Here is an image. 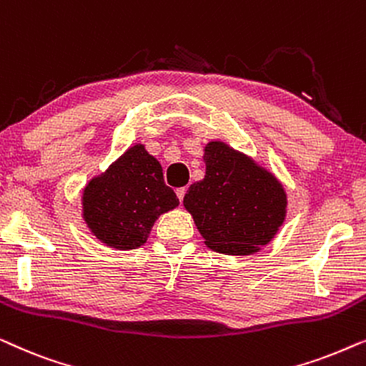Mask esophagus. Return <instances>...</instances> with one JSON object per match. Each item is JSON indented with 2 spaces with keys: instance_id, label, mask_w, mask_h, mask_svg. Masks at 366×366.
I'll return each mask as SVG.
<instances>
[{
  "instance_id": "1",
  "label": "esophagus",
  "mask_w": 366,
  "mask_h": 366,
  "mask_svg": "<svg viewBox=\"0 0 366 366\" xmlns=\"http://www.w3.org/2000/svg\"><path fill=\"white\" fill-rule=\"evenodd\" d=\"M184 193H187V188H178V189H177V197H178V199H179V203L183 202Z\"/></svg>"
}]
</instances>
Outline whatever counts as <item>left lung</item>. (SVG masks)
<instances>
[{"instance_id":"left-lung-1","label":"left lung","mask_w":366,"mask_h":366,"mask_svg":"<svg viewBox=\"0 0 366 366\" xmlns=\"http://www.w3.org/2000/svg\"><path fill=\"white\" fill-rule=\"evenodd\" d=\"M204 178L193 183L183 207L204 244L223 254L258 253L277 237L288 213V194L277 174L222 139L203 148Z\"/></svg>"}]
</instances>
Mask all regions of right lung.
I'll return each mask as SVG.
<instances>
[{
  "mask_svg": "<svg viewBox=\"0 0 366 366\" xmlns=\"http://www.w3.org/2000/svg\"><path fill=\"white\" fill-rule=\"evenodd\" d=\"M178 204L162 164L143 143H134L84 184L81 218L104 247L134 249L147 243L154 222Z\"/></svg>",
  "mask_w": 366,
  "mask_h": 366,
  "instance_id": "1",
  "label": "right lung"
}]
</instances>
